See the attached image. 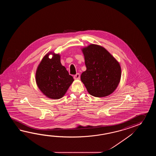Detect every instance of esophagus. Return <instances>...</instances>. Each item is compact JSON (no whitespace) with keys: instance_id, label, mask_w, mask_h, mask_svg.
<instances>
[{"instance_id":"34e87169","label":"esophagus","mask_w":156,"mask_h":156,"mask_svg":"<svg viewBox=\"0 0 156 156\" xmlns=\"http://www.w3.org/2000/svg\"><path fill=\"white\" fill-rule=\"evenodd\" d=\"M80 75L79 73H77L76 75H74L73 78L74 79H80Z\"/></svg>"}]
</instances>
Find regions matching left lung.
<instances>
[{
  "label": "left lung",
  "mask_w": 156,
  "mask_h": 156,
  "mask_svg": "<svg viewBox=\"0 0 156 156\" xmlns=\"http://www.w3.org/2000/svg\"><path fill=\"white\" fill-rule=\"evenodd\" d=\"M86 70L81 81L90 95L95 97L109 95L116 89L121 77V68L104 48L90 44L83 49Z\"/></svg>",
  "instance_id": "obj_1"
}]
</instances>
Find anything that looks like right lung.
<instances>
[{
	"mask_svg": "<svg viewBox=\"0 0 156 156\" xmlns=\"http://www.w3.org/2000/svg\"><path fill=\"white\" fill-rule=\"evenodd\" d=\"M49 54L43 57L37 70L36 80L37 85L48 98L58 99L65 95L73 79L60 62L59 55Z\"/></svg>",
	"mask_w": 156,
	"mask_h": 156,
	"instance_id": "add662e5",
	"label": "right lung"
}]
</instances>
